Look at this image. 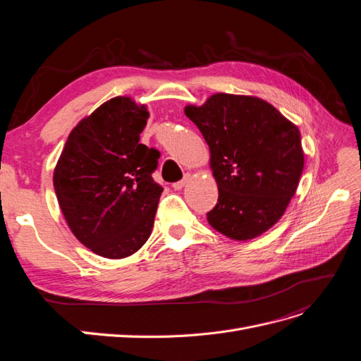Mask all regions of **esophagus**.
Listing matches in <instances>:
<instances>
[{"label": "esophagus", "mask_w": 361, "mask_h": 361, "mask_svg": "<svg viewBox=\"0 0 361 361\" xmlns=\"http://www.w3.org/2000/svg\"><path fill=\"white\" fill-rule=\"evenodd\" d=\"M190 180H191V174L187 173V174H185V176H183L182 180L173 183V188H174V190H182V188L185 187V185H187Z\"/></svg>", "instance_id": "1"}]
</instances>
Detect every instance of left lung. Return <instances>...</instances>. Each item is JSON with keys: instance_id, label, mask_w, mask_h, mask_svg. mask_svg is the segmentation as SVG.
<instances>
[{"instance_id": "obj_1", "label": "left lung", "mask_w": 361, "mask_h": 361, "mask_svg": "<svg viewBox=\"0 0 361 361\" xmlns=\"http://www.w3.org/2000/svg\"><path fill=\"white\" fill-rule=\"evenodd\" d=\"M185 114L209 146L218 203L207 223L235 241L274 226L298 188L301 134L277 108L256 96L215 93Z\"/></svg>"}]
</instances>
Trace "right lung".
I'll return each instance as SVG.
<instances>
[{
	"label": "right lung",
	"instance_id": "obj_1",
	"mask_svg": "<svg viewBox=\"0 0 361 361\" xmlns=\"http://www.w3.org/2000/svg\"><path fill=\"white\" fill-rule=\"evenodd\" d=\"M149 111L117 96L84 117L54 170V190L72 233L106 259L134 255L149 239L162 187L159 152L140 143Z\"/></svg>",
	"mask_w": 361,
	"mask_h": 361
}]
</instances>
